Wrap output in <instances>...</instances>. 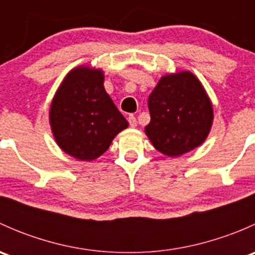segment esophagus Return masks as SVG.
Returning a JSON list of instances; mask_svg holds the SVG:
<instances>
[{"label": "esophagus", "instance_id": "esophagus-1", "mask_svg": "<svg viewBox=\"0 0 255 255\" xmlns=\"http://www.w3.org/2000/svg\"><path fill=\"white\" fill-rule=\"evenodd\" d=\"M128 122H129V126L132 128H134V127H137V118H135V116L134 115H129L128 116Z\"/></svg>", "mask_w": 255, "mask_h": 255}]
</instances>
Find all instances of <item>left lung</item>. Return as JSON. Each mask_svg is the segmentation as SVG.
<instances>
[{"mask_svg": "<svg viewBox=\"0 0 255 255\" xmlns=\"http://www.w3.org/2000/svg\"><path fill=\"white\" fill-rule=\"evenodd\" d=\"M150 122L145 134L154 148L179 156L205 142L213 121L212 104L190 71L160 79L148 99Z\"/></svg>", "mask_w": 255, "mask_h": 255, "instance_id": "obj_1", "label": "left lung"}]
</instances>
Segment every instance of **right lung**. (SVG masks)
I'll use <instances>...</instances> for the list:
<instances>
[{
  "instance_id": "obj_1",
  "label": "right lung",
  "mask_w": 255,
  "mask_h": 255,
  "mask_svg": "<svg viewBox=\"0 0 255 255\" xmlns=\"http://www.w3.org/2000/svg\"><path fill=\"white\" fill-rule=\"evenodd\" d=\"M51 130L58 145L80 160H94L128 127L104 87V73L75 68L59 86L50 112Z\"/></svg>"
}]
</instances>
